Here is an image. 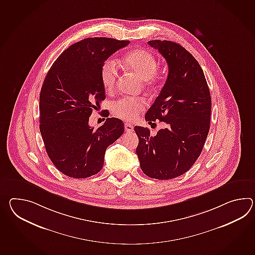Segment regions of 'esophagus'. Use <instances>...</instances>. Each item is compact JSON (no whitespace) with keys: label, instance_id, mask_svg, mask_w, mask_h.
Masks as SVG:
<instances>
[{"label":"esophagus","instance_id":"obj_1","mask_svg":"<svg viewBox=\"0 0 255 255\" xmlns=\"http://www.w3.org/2000/svg\"><path fill=\"white\" fill-rule=\"evenodd\" d=\"M125 129L126 132H132L133 131V126L130 124H125Z\"/></svg>","mask_w":255,"mask_h":255}]
</instances>
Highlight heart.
<instances>
[{"mask_svg":"<svg viewBox=\"0 0 255 255\" xmlns=\"http://www.w3.org/2000/svg\"><path fill=\"white\" fill-rule=\"evenodd\" d=\"M124 64L130 71L143 79L145 85L148 87H153L158 83L160 75L156 71L157 60L152 52L141 48L132 50L125 55ZM117 77L118 70L115 63L108 59L102 64L101 68V80L106 91L114 90ZM145 106L146 102L141 98H123L114 102L113 113L118 118L132 121L145 109Z\"/></svg>","mask_w":255,"mask_h":255,"instance_id":"b5f03b06","label":"heart"}]
</instances>
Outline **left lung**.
I'll list each match as a JSON object with an SVG mask.
<instances>
[{
    "mask_svg": "<svg viewBox=\"0 0 255 255\" xmlns=\"http://www.w3.org/2000/svg\"><path fill=\"white\" fill-rule=\"evenodd\" d=\"M168 65V76L145 114L149 125L164 123L156 135L135 126L139 138L136 153L142 172L151 178L168 180L190 169L202 152L210 130L211 98L203 70L182 45L151 40Z\"/></svg>",
    "mask_w": 255,
    "mask_h": 255,
    "instance_id": "1",
    "label": "left lung"
}]
</instances>
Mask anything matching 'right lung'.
Wrapping results in <instances>:
<instances>
[{"instance_id":"add662e5","label":"right lung","mask_w":255,"mask_h":255,"mask_svg":"<svg viewBox=\"0 0 255 255\" xmlns=\"http://www.w3.org/2000/svg\"><path fill=\"white\" fill-rule=\"evenodd\" d=\"M130 43L107 37L85 38L57 57L40 92V132L52 163L64 175L86 178L98 174L109 145L125 131L118 118L94 129L93 109L105 100L102 64Z\"/></svg>"}]
</instances>
